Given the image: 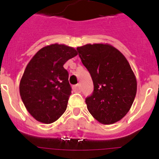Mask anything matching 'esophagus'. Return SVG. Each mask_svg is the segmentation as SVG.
I'll list each match as a JSON object with an SVG mask.
<instances>
[{"mask_svg": "<svg viewBox=\"0 0 159 159\" xmlns=\"http://www.w3.org/2000/svg\"><path fill=\"white\" fill-rule=\"evenodd\" d=\"M73 88V91L75 92H80L81 91V87H80V84H76V85H74L72 87Z\"/></svg>", "mask_w": 159, "mask_h": 159, "instance_id": "obj_1", "label": "esophagus"}]
</instances>
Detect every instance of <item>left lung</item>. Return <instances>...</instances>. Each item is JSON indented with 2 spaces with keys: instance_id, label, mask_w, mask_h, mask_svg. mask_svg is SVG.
<instances>
[{
  "instance_id": "1",
  "label": "left lung",
  "mask_w": 159,
  "mask_h": 159,
  "mask_svg": "<svg viewBox=\"0 0 159 159\" xmlns=\"http://www.w3.org/2000/svg\"><path fill=\"white\" fill-rule=\"evenodd\" d=\"M94 84L86 98L88 111L102 124H112L130 110L137 92V81L126 57L107 43H94L76 48Z\"/></svg>"
}]
</instances>
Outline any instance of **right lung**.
<instances>
[{"label": "right lung", "mask_w": 159, "mask_h": 159, "mask_svg": "<svg viewBox=\"0 0 159 159\" xmlns=\"http://www.w3.org/2000/svg\"><path fill=\"white\" fill-rule=\"evenodd\" d=\"M76 55L75 48L54 43L42 48L28 64L20 83V95L37 121L49 124L66 111L71 88L64 64Z\"/></svg>", "instance_id": "add662e5"}]
</instances>
